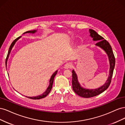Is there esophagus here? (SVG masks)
<instances>
[{
	"instance_id": "esophagus-1",
	"label": "esophagus",
	"mask_w": 125,
	"mask_h": 125,
	"mask_svg": "<svg viewBox=\"0 0 125 125\" xmlns=\"http://www.w3.org/2000/svg\"><path fill=\"white\" fill-rule=\"evenodd\" d=\"M72 67H73V65H72L70 62H68L66 63L65 65V66H64L65 69H69L72 68Z\"/></svg>"
}]
</instances>
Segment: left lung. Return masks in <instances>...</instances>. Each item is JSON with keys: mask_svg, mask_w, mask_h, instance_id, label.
<instances>
[{"mask_svg": "<svg viewBox=\"0 0 125 125\" xmlns=\"http://www.w3.org/2000/svg\"><path fill=\"white\" fill-rule=\"evenodd\" d=\"M89 31L90 33V36L93 38V40L98 41V42L96 43V46L102 48L107 53L108 56L109 62H110V69H109V75L105 83L103 85L101 86L100 88L94 90L85 89L82 88L78 82L76 73H75L73 70V71H72V73H73L72 84H73V90L79 96L85 98H89L96 96L103 92L104 91L108 88V86L111 84L113 71H114L115 65V58L111 45L103 37L98 34L94 30L90 29Z\"/></svg>", "mask_w": 125, "mask_h": 125, "instance_id": "obj_1", "label": "left lung"}]
</instances>
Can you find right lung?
<instances>
[{
	"instance_id": "obj_1",
	"label": "right lung",
	"mask_w": 125,
	"mask_h": 125,
	"mask_svg": "<svg viewBox=\"0 0 125 125\" xmlns=\"http://www.w3.org/2000/svg\"><path fill=\"white\" fill-rule=\"evenodd\" d=\"M36 30H33V31H28L27 32H25V33H34L35 32H36ZM20 37H18V38H17L16 39H15L13 42L12 43H11L10 46L9 47V51H8V55H7V58H6V67H7V60H8V58L9 57V54L10 53V52H11V49H12V47L13 46V45H14L15 43H16V42L20 38ZM57 70L56 71H55V73L52 74V77L50 79V85H49L48 88L47 89V90H46V91H45L44 93H43L42 95H39V96H34V97H28V96H26V97H28L29 98V99H33V100H39V99H43V98L46 97L48 94H49V93H50L51 92V91L52 90V84H53V82H54V77L56 75V74H57Z\"/></svg>"
}]
</instances>
